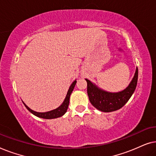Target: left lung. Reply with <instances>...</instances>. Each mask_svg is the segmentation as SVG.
Returning a JSON list of instances; mask_svg holds the SVG:
<instances>
[{"mask_svg": "<svg viewBox=\"0 0 156 156\" xmlns=\"http://www.w3.org/2000/svg\"><path fill=\"white\" fill-rule=\"evenodd\" d=\"M138 68L129 86L119 92L112 93L104 91L86 79L87 94L91 104L98 110L103 112H112L123 107L135 91L138 82Z\"/></svg>", "mask_w": 156, "mask_h": 156, "instance_id": "left-lung-1", "label": "left lung"}]
</instances>
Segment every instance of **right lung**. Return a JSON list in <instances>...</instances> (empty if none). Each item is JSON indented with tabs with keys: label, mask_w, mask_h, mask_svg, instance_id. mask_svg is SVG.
I'll list each match as a JSON object with an SVG mask.
<instances>
[{
	"label": "right lung",
	"mask_w": 156,
	"mask_h": 156,
	"mask_svg": "<svg viewBox=\"0 0 156 156\" xmlns=\"http://www.w3.org/2000/svg\"><path fill=\"white\" fill-rule=\"evenodd\" d=\"M76 83V81H74L72 82V84H71V86L69 87V90L67 91V96H66L65 100H64L63 103L61 104L60 106H59L58 108H55L54 110L50 111V112H35V111L32 110L28 106H27L26 104H25L24 102V105L25 107L27 108V109L30 112H31L32 114L35 115V116L39 117V118H42V119H56L58 118V117L62 116L64 114H65L66 112H67V108H68V106H69V98H70V95L73 91V89L74 88V86H75Z\"/></svg>",
	"instance_id": "1"
}]
</instances>
